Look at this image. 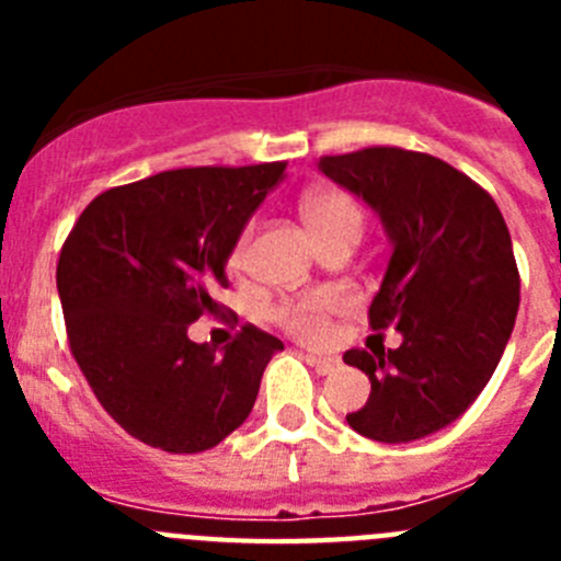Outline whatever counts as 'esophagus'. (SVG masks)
I'll return each instance as SVG.
<instances>
[{
    "label": "esophagus",
    "instance_id": "obj_1",
    "mask_svg": "<svg viewBox=\"0 0 561 561\" xmlns=\"http://www.w3.org/2000/svg\"><path fill=\"white\" fill-rule=\"evenodd\" d=\"M306 362H309L311 368L317 370V374H331V370L340 368V359L336 356H320V354H306Z\"/></svg>",
    "mask_w": 561,
    "mask_h": 561
}]
</instances>
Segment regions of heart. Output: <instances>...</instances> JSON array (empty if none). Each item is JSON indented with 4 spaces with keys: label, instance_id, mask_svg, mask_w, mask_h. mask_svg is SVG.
Listing matches in <instances>:
<instances>
[{
    "label": "heart",
    "instance_id": "1",
    "mask_svg": "<svg viewBox=\"0 0 561 561\" xmlns=\"http://www.w3.org/2000/svg\"><path fill=\"white\" fill-rule=\"evenodd\" d=\"M300 216H304V225L309 227L311 238H314L317 244H323V241L336 236H359L362 213L359 205L351 199L348 193L331 191V187L306 193L304 202H300ZM247 241H250V232H244L236 241V247H232V266L244 264ZM331 309H334V297L325 295V291H314V295L297 297V300H286V304L277 306L275 320L289 334L311 342L325 334V320H329Z\"/></svg>",
    "mask_w": 561,
    "mask_h": 561
}]
</instances>
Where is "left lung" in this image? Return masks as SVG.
Masks as SVG:
<instances>
[{
	"label": "left lung",
	"mask_w": 561,
	"mask_h": 561,
	"mask_svg": "<svg viewBox=\"0 0 561 561\" xmlns=\"http://www.w3.org/2000/svg\"><path fill=\"white\" fill-rule=\"evenodd\" d=\"M317 168L354 193L388 232L390 261L370 329L396 325L393 351H348L370 379L351 430L410 444L449 427L492 379L519 306V272L503 213L449 162L404 148H362Z\"/></svg>",
	"instance_id": "obj_1"
}]
</instances>
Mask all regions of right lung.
<instances>
[{
	"label": "right lung",
	"mask_w": 561,
	"mask_h": 561,
	"mask_svg": "<svg viewBox=\"0 0 561 561\" xmlns=\"http://www.w3.org/2000/svg\"><path fill=\"white\" fill-rule=\"evenodd\" d=\"M286 162L180 168L89 202L58 257L69 348L128 435L165 453H205L252 413L284 342L255 325L213 348L187 336L216 311L213 286Z\"/></svg>",
	"instance_id": "right-lung-1"
}]
</instances>
